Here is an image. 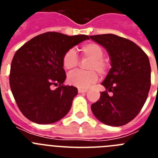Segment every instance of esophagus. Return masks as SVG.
<instances>
[{
    "label": "esophagus",
    "mask_w": 158,
    "mask_h": 158,
    "mask_svg": "<svg viewBox=\"0 0 158 158\" xmlns=\"http://www.w3.org/2000/svg\"><path fill=\"white\" fill-rule=\"evenodd\" d=\"M88 91V89H78V93H86Z\"/></svg>",
    "instance_id": "34e87169"
}]
</instances>
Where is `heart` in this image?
Wrapping results in <instances>:
<instances>
[{"instance_id": "1", "label": "heart", "mask_w": 158, "mask_h": 158, "mask_svg": "<svg viewBox=\"0 0 158 158\" xmlns=\"http://www.w3.org/2000/svg\"><path fill=\"white\" fill-rule=\"evenodd\" d=\"M84 58L90 60L87 69L89 71L77 70L70 73L68 75L67 81L69 85L76 86L80 89H86L94 84L98 79L97 72L100 75L105 74L108 70V63L103 58L104 51L99 44L95 43H89L81 47ZM79 63L77 55L73 49H69L64 54L62 57V65L67 70H71L77 66Z\"/></svg>"}]
</instances>
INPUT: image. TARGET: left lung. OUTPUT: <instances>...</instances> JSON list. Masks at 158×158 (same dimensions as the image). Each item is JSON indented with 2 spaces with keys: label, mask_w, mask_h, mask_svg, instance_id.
<instances>
[{
  "label": "left lung",
  "mask_w": 158,
  "mask_h": 158,
  "mask_svg": "<svg viewBox=\"0 0 158 158\" xmlns=\"http://www.w3.org/2000/svg\"><path fill=\"white\" fill-rule=\"evenodd\" d=\"M89 37L106 49L111 65L101 84L106 91L92 104V111L103 123L123 126L137 116L147 99L151 85L149 58L139 46L125 38L112 34Z\"/></svg>",
  "instance_id": "obj_1"
}]
</instances>
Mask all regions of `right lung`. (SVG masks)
I'll return each instance as SVG.
<instances>
[{"instance_id":"1","label":"right lung","mask_w":158,"mask_h":158,"mask_svg":"<svg viewBox=\"0 0 158 158\" xmlns=\"http://www.w3.org/2000/svg\"><path fill=\"white\" fill-rule=\"evenodd\" d=\"M89 37L46 32L23 44L11 64L9 84L19 109L29 120L50 124L69 111L77 94L74 86L64 85L62 57L68 50ZM57 86L53 89L52 86Z\"/></svg>"}]
</instances>
